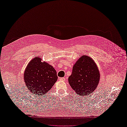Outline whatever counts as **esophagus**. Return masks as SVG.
I'll return each instance as SVG.
<instances>
[{
	"instance_id": "1",
	"label": "esophagus",
	"mask_w": 127,
	"mask_h": 127,
	"mask_svg": "<svg viewBox=\"0 0 127 127\" xmlns=\"http://www.w3.org/2000/svg\"><path fill=\"white\" fill-rule=\"evenodd\" d=\"M59 80H61V81H64V80H65V78H64V77H61V78H59Z\"/></svg>"
}]
</instances>
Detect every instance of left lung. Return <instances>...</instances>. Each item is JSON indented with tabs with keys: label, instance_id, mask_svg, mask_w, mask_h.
<instances>
[{
	"label": "left lung",
	"instance_id": "obj_1",
	"mask_svg": "<svg viewBox=\"0 0 127 127\" xmlns=\"http://www.w3.org/2000/svg\"><path fill=\"white\" fill-rule=\"evenodd\" d=\"M100 80L96 64L90 56L80 57L72 67L68 82L71 87L79 96H88L93 92Z\"/></svg>",
	"mask_w": 127,
	"mask_h": 127
}]
</instances>
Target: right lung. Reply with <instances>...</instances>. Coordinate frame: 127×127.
Instances as JSON below:
<instances>
[{
    "instance_id": "obj_1",
    "label": "right lung",
    "mask_w": 127,
    "mask_h": 127,
    "mask_svg": "<svg viewBox=\"0 0 127 127\" xmlns=\"http://www.w3.org/2000/svg\"><path fill=\"white\" fill-rule=\"evenodd\" d=\"M39 57H34L26 66L24 72L25 85L35 96L45 95L51 89L58 79L57 71L51 64Z\"/></svg>"
}]
</instances>
